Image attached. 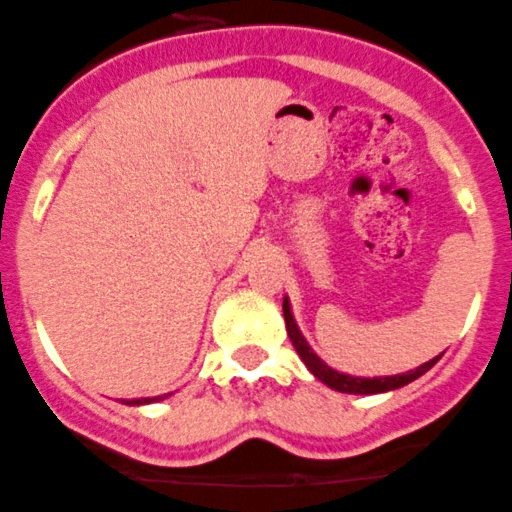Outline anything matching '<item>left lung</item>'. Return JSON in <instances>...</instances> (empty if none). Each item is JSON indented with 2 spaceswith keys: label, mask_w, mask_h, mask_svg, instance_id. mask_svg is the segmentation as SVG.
Here are the masks:
<instances>
[{
  "label": "left lung",
  "mask_w": 512,
  "mask_h": 512,
  "mask_svg": "<svg viewBox=\"0 0 512 512\" xmlns=\"http://www.w3.org/2000/svg\"><path fill=\"white\" fill-rule=\"evenodd\" d=\"M284 320H287L289 340H292V345L297 348L299 358L304 360V365L312 370L314 378H320L325 386L335 388V391H340V393H363V396H368V393L396 391V388H401V386H406V383L416 381L419 375H424L426 370H429L431 365L439 360V358H434V360H429V363L419 365L416 370H406V373H401V375H386V378H355V375L337 373V370H332L330 365L322 363V360L317 358V353H312V348L307 345V340L302 337V332H299L297 322H294L292 309H289L287 299H284Z\"/></svg>",
  "instance_id": "obj_1"
}]
</instances>
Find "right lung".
Returning a JSON list of instances; mask_svg holds the SVG:
<instances>
[{
  "mask_svg": "<svg viewBox=\"0 0 512 512\" xmlns=\"http://www.w3.org/2000/svg\"><path fill=\"white\" fill-rule=\"evenodd\" d=\"M152 401H162V396H154V398H134V401H126L129 406H139V403H152Z\"/></svg>",
  "mask_w": 512,
  "mask_h": 512,
  "instance_id": "add662e5",
  "label": "right lung"
}]
</instances>
